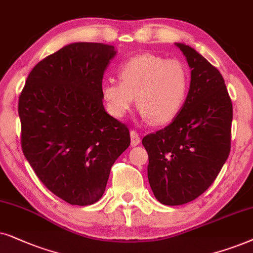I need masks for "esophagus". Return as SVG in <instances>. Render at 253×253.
I'll use <instances>...</instances> for the list:
<instances>
[{
    "label": "esophagus",
    "mask_w": 253,
    "mask_h": 253,
    "mask_svg": "<svg viewBox=\"0 0 253 253\" xmlns=\"http://www.w3.org/2000/svg\"><path fill=\"white\" fill-rule=\"evenodd\" d=\"M140 141L141 139L137 132H135V130H130V144H132V147L137 146V144L140 143Z\"/></svg>",
    "instance_id": "esophagus-1"
}]
</instances>
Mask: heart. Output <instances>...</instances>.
I'll list each match as a JSON object with an SVG mask.
<instances>
[{"mask_svg":"<svg viewBox=\"0 0 253 253\" xmlns=\"http://www.w3.org/2000/svg\"><path fill=\"white\" fill-rule=\"evenodd\" d=\"M118 77L119 82L107 81L100 89L106 111L116 119L129 112L134 97L142 119L157 125L172 121L186 102L190 72L178 59L139 54L121 63Z\"/></svg>","mask_w":253,"mask_h":253,"instance_id":"1","label":"heart"}]
</instances>
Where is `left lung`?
<instances>
[{"mask_svg":"<svg viewBox=\"0 0 253 253\" xmlns=\"http://www.w3.org/2000/svg\"><path fill=\"white\" fill-rule=\"evenodd\" d=\"M191 69L183 109L169 126L144 136L148 180L168 206L197 199L213 184L230 151L232 104L220 72L194 48L176 42Z\"/></svg>","mask_w":253,"mask_h":253,"instance_id":"1","label":"left lung"}]
</instances>
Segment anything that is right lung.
Instances as JSON below:
<instances>
[{"mask_svg": "<svg viewBox=\"0 0 253 253\" xmlns=\"http://www.w3.org/2000/svg\"><path fill=\"white\" fill-rule=\"evenodd\" d=\"M116 55L110 45L69 43L35 66L19 96L24 156L70 205L98 201L113 163L129 147V129L106 112L100 95Z\"/></svg>", "mask_w": 253, "mask_h": 253, "instance_id": "right-lung-1", "label": "right lung"}]
</instances>
